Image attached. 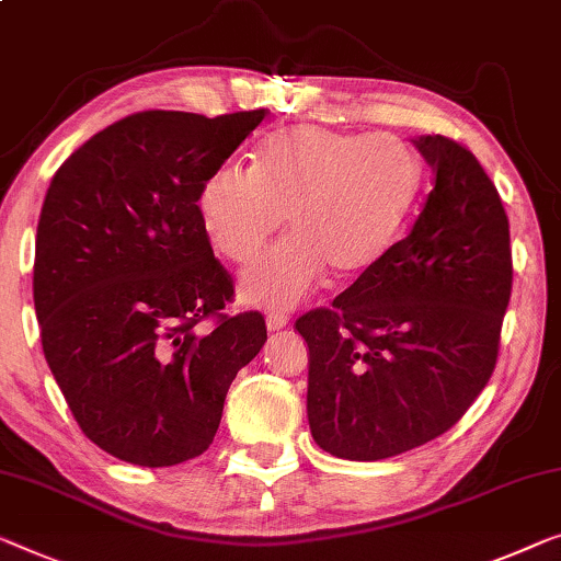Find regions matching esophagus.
<instances>
[{
    "instance_id": "34e87169",
    "label": "esophagus",
    "mask_w": 561,
    "mask_h": 561,
    "mask_svg": "<svg viewBox=\"0 0 561 561\" xmlns=\"http://www.w3.org/2000/svg\"><path fill=\"white\" fill-rule=\"evenodd\" d=\"M289 324V317L284 314V312H270L266 314V328H270L272 332H277V330H284Z\"/></svg>"
}]
</instances>
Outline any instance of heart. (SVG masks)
Instances as JSON below:
<instances>
[{"label":"heart","mask_w":561,"mask_h":561,"mask_svg":"<svg viewBox=\"0 0 561 561\" xmlns=\"http://www.w3.org/2000/svg\"><path fill=\"white\" fill-rule=\"evenodd\" d=\"M421 163L400 138L324 125L272 133L252 169L224 163L201 183L196 208L211 247L247 266L282 227L289 239L241 277V295L291 307L322 282L375 270L421 194Z\"/></svg>","instance_id":"heart-1"}]
</instances>
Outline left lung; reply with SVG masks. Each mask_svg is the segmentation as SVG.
<instances>
[{"label":"left lung","mask_w":561,"mask_h":561,"mask_svg":"<svg viewBox=\"0 0 561 561\" xmlns=\"http://www.w3.org/2000/svg\"><path fill=\"white\" fill-rule=\"evenodd\" d=\"M415 146L433 188L413 229L332 307L297 320L309 347V428L350 461L405 454L454 428L494 375L512 299L496 186L454 138Z\"/></svg>","instance_id":"left-lung-1"}]
</instances>
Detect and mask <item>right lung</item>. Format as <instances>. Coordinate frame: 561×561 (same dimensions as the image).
<instances>
[{"label": "right lung", "instance_id": "1", "mask_svg": "<svg viewBox=\"0 0 561 561\" xmlns=\"http://www.w3.org/2000/svg\"><path fill=\"white\" fill-rule=\"evenodd\" d=\"M266 111H144L57 169L35 244L42 350L80 431L121 461L204 454L237 373L266 342L262 312L227 314L233 279L196 198Z\"/></svg>", "mask_w": 561, "mask_h": 561}]
</instances>
